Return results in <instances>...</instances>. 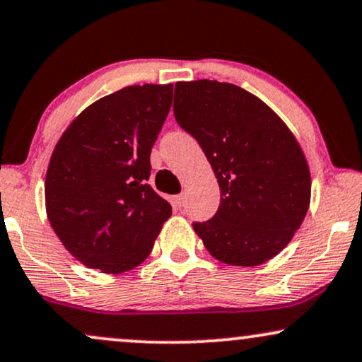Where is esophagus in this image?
Here are the masks:
<instances>
[{
	"label": "esophagus",
	"mask_w": 362,
	"mask_h": 362,
	"mask_svg": "<svg viewBox=\"0 0 362 362\" xmlns=\"http://www.w3.org/2000/svg\"><path fill=\"white\" fill-rule=\"evenodd\" d=\"M175 204H177L178 207H184V204H185V195H184V194L175 195Z\"/></svg>",
	"instance_id": "1"
}]
</instances>
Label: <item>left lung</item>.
Masks as SVG:
<instances>
[{"label": "left lung", "instance_id": "obj_1", "mask_svg": "<svg viewBox=\"0 0 362 362\" xmlns=\"http://www.w3.org/2000/svg\"><path fill=\"white\" fill-rule=\"evenodd\" d=\"M175 99L177 123L197 139L221 189L217 212L192 223L194 230L223 263L272 259L310 204V172L297 139L261 99L228 82H177Z\"/></svg>", "mask_w": 362, "mask_h": 362}]
</instances>
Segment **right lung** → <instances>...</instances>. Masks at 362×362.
<instances>
[{
	"mask_svg": "<svg viewBox=\"0 0 362 362\" xmlns=\"http://www.w3.org/2000/svg\"><path fill=\"white\" fill-rule=\"evenodd\" d=\"M172 94V84L124 87L90 104L57 143L47 170V216L86 267L104 273L138 267L172 216L148 184Z\"/></svg>",
	"mask_w": 362,
	"mask_h": 362,
	"instance_id": "add662e5",
	"label": "right lung"
}]
</instances>
